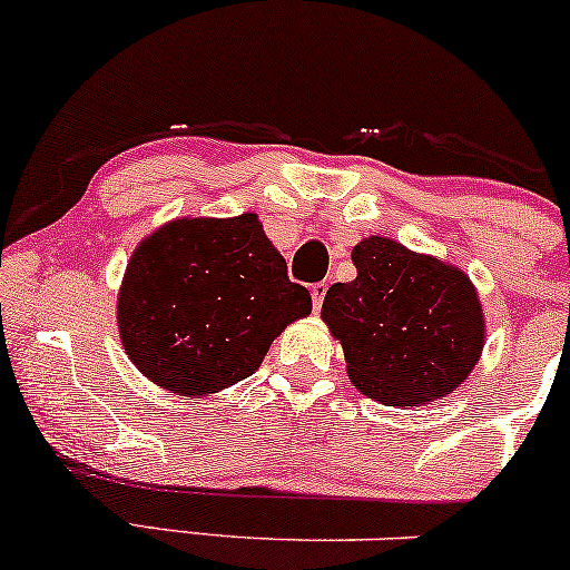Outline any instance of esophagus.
Masks as SVG:
<instances>
[{"instance_id":"34e87169","label":"esophagus","mask_w":570,"mask_h":570,"mask_svg":"<svg viewBox=\"0 0 570 570\" xmlns=\"http://www.w3.org/2000/svg\"><path fill=\"white\" fill-rule=\"evenodd\" d=\"M325 293H327V283L312 285V304H314V312H320V308H322V301H325Z\"/></svg>"}]
</instances>
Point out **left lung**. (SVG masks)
<instances>
[{"label":"left lung","instance_id":"obj_1","mask_svg":"<svg viewBox=\"0 0 570 570\" xmlns=\"http://www.w3.org/2000/svg\"><path fill=\"white\" fill-rule=\"evenodd\" d=\"M351 262L354 283H335L322 304L348 381L367 399L406 410L460 389L487 343L473 279L383 235L356 243Z\"/></svg>","mask_w":570,"mask_h":570}]
</instances>
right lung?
<instances>
[{
	"mask_svg": "<svg viewBox=\"0 0 570 570\" xmlns=\"http://www.w3.org/2000/svg\"><path fill=\"white\" fill-rule=\"evenodd\" d=\"M308 314L312 296L287 279L256 214L160 224L131 253L116 304L131 364L189 399L253 375L272 341Z\"/></svg>",
	"mask_w": 570,
	"mask_h": 570,
	"instance_id": "right-lung-1",
	"label": "right lung"
}]
</instances>
